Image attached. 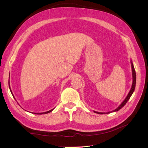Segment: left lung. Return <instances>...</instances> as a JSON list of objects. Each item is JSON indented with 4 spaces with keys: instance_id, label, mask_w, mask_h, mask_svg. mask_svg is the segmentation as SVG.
<instances>
[{
    "instance_id": "left-lung-1",
    "label": "left lung",
    "mask_w": 148,
    "mask_h": 148,
    "mask_svg": "<svg viewBox=\"0 0 148 148\" xmlns=\"http://www.w3.org/2000/svg\"><path fill=\"white\" fill-rule=\"evenodd\" d=\"M132 75H133V83H132V88L130 89V91L128 95H127V97L125 98V99L123 101V102L121 104L117 109H116L115 110H113V112H115V111H118L120 109H121L122 108V107L126 104V103L128 102V101L130 99V97L132 96V94L133 92V91H135V86H136V72H135V68H134V66L132 64ZM95 112V113H97V114H104L105 113H102V112ZM110 113V112H107V114H109Z\"/></svg>"
}]
</instances>
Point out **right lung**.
Returning a JSON list of instances; mask_svg holds the SVG:
<instances>
[{
  "mask_svg": "<svg viewBox=\"0 0 148 148\" xmlns=\"http://www.w3.org/2000/svg\"><path fill=\"white\" fill-rule=\"evenodd\" d=\"M8 86H9V88H10V84H9V80H8ZM10 91H11V93L12 94V91H11V89H10ZM12 95H13V94H12ZM53 109H52V110H49V111H47V112H43V113H37L38 114H47V113H49V112H52V110H53ZM35 114H37L36 113H34Z\"/></svg>",
  "mask_w": 148,
  "mask_h": 148,
  "instance_id": "obj_1",
  "label": "right lung"
}]
</instances>
